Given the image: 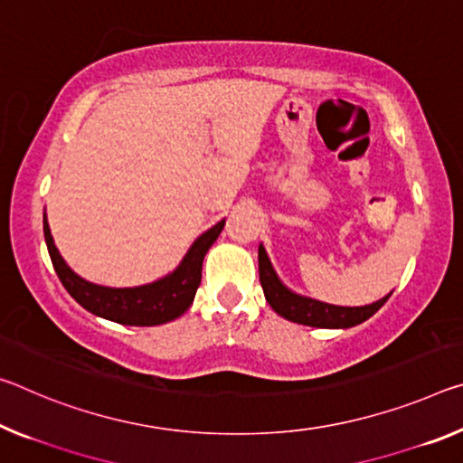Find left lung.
I'll return each mask as SVG.
<instances>
[{
  "mask_svg": "<svg viewBox=\"0 0 463 463\" xmlns=\"http://www.w3.org/2000/svg\"><path fill=\"white\" fill-rule=\"evenodd\" d=\"M258 260H260V282L269 307L280 315V317L295 321V324H300V326L327 327V329L358 326L369 319L371 315H375L381 307L385 305V300L392 297L390 292V295L377 300V303L364 305V307L327 305L309 297H300L290 288H286V286L280 282V278L276 276L274 268H271L263 245H260Z\"/></svg>",
  "mask_w": 463,
  "mask_h": 463,
  "instance_id": "obj_1",
  "label": "left lung"
}]
</instances>
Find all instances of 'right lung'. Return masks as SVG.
Returning <instances> with one entry per match:
<instances>
[{"instance_id":"right-lung-1","label":"right lung","mask_w":463,"mask_h":463,"mask_svg":"<svg viewBox=\"0 0 463 463\" xmlns=\"http://www.w3.org/2000/svg\"><path fill=\"white\" fill-rule=\"evenodd\" d=\"M222 229L224 220H220L202 237H197L177 269L160 278V280L136 286V288H109V286H99L84 280L63 261L53 243V237H51L47 216L43 220L51 261H53V268L65 290L86 311L121 326H160L181 317L194 303L195 290L202 282L203 258Z\"/></svg>"}]
</instances>
